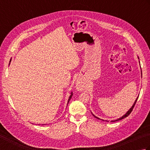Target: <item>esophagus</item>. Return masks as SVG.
<instances>
[{
  "label": "esophagus",
  "mask_w": 150,
  "mask_h": 150,
  "mask_svg": "<svg viewBox=\"0 0 150 150\" xmlns=\"http://www.w3.org/2000/svg\"><path fill=\"white\" fill-rule=\"evenodd\" d=\"M77 88L79 90H81L82 88H83V85L82 83L77 82Z\"/></svg>",
  "instance_id": "esophagus-1"
}]
</instances>
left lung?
<instances>
[{
	"label": "left lung",
	"mask_w": 150,
	"mask_h": 150,
	"mask_svg": "<svg viewBox=\"0 0 150 150\" xmlns=\"http://www.w3.org/2000/svg\"><path fill=\"white\" fill-rule=\"evenodd\" d=\"M138 98H137V100H135V102H134V104H133V105L132 106V108L130 109V110L127 111V113L125 114V115H123L122 117H121V118H119V119H117V120H115V121H111V122H115V121H119V120H121V119H124V118H125V117H128L129 116L130 114V113L132 112V110H133V108H134V105H135V104H136V103H137V100H138ZM96 118H97V119H100L99 118H98L97 117H96V116H94Z\"/></svg>",
	"instance_id": "1"
}]
</instances>
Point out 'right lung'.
<instances>
[{
	"label": "right lung",
	"instance_id": "obj_1",
	"mask_svg": "<svg viewBox=\"0 0 150 150\" xmlns=\"http://www.w3.org/2000/svg\"><path fill=\"white\" fill-rule=\"evenodd\" d=\"M72 95H73V94H72V93H71V96H69V100H68V103H69V102L70 99L71 98V97H72Z\"/></svg>",
	"mask_w": 150,
	"mask_h": 150
}]
</instances>
